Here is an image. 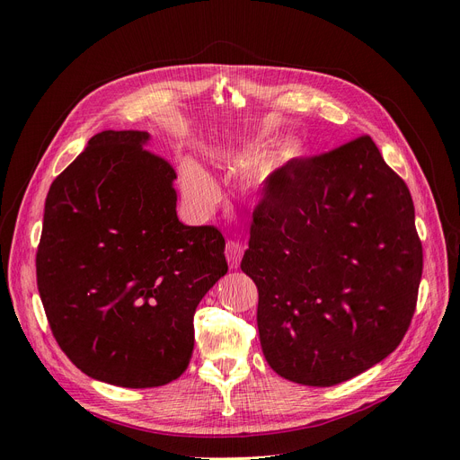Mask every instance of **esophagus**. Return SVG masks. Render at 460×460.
I'll return each mask as SVG.
<instances>
[{
  "label": "esophagus",
  "instance_id": "esophagus-1",
  "mask_svg": "<svg viewBox=\"0 0 460 460\" xmlns=\"http://www.w3.org/2000/svg\"><path fill=\"white\" fill-rule=\"evenodd\" d=\"M243 252H245V247H243L240 242L230 240V242L226 243L225 253H226V261H228V264H230V269H238V267H240Z\"/></svg>",
  "mask_w": 460,
  "mask_h": 460
}]
</instances>
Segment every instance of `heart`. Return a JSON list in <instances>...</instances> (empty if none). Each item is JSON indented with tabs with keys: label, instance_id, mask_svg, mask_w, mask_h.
Segmentation results:
<instances>
[{
	"label": "heart",
	"instance_id": "obj_1",
	"mask_svg": "<svg viewBox=\"0 0 460 460\" xmlns=\"http://www.w3.org/2000/svg\"><path fill=\"white\" fill-rule=\"evenodd\" d=\"M301 155V144L299 142H288L282 149H280V159L288 161ZM184 184L190 196L196 199L201 205H213L218 198V190L215 186V182L208 178L201 169H198L196 164L186 163L184 164Z\"/></svg>",
	"mask_w": 460,
	"mask_h": 460
}]
</instances>
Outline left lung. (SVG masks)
Listing matches in <instances>:
<instances>
[{"label": "left lung", "instance_id": "1", "mask_svg": "<svg viewBox=\"0 0 460 460\" xmlns=\"http://www.w3.org/2000/svg\"><path fill=\"white\" fill-rule=\"evenodd\" d=\"M422 262L411 191L370 136L291 159L262 186L242 259L270 368L330 387L380 363L411 326Z\"/></svg>", "mask_w": 460, "mask_h": 460}]
</instances>
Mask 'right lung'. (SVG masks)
I'll list each match as a JSON object with an SVG mask.
<instances>
[{
    "mask_svg": "<svg viewBox=\"0 0 460 460\" xmlns=\"http://www.w3.org/2000/svg\"><path fill=\"white\" fill-rule=\"evenodd\" d=\"M142 130H103L53 180L36 280L55 341L90 378L157 387L182 374L193 314L228 272L215 226L176 217L174 166Z\"/></svg>",
    "mask_w": 460,
    "mask_h": 460,
    "instance_id": "right-lung-1",
    "label": "right lung"
}]
</instances>
